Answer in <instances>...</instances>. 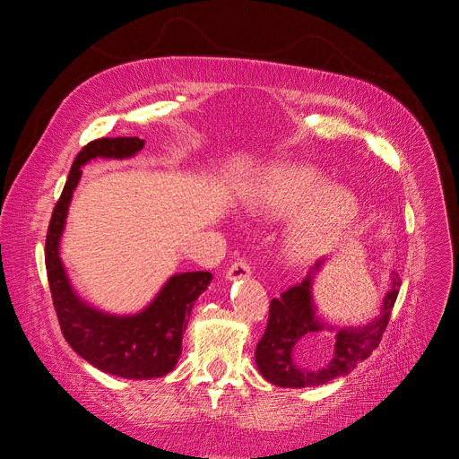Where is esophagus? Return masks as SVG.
<instances>
[{
  "label": "esophagus",
  "mask_w": 459,
  "mask_h": 459,
  "mask_svg": "<svg viewBox=\"0 0 459 459\" xmlns=\"http://www.w3.org/2000/svg\"><path fill=\"white\" fill-rule=\"evenodd\" d=\"M251 273H253L251 266H248V264H247L245 260H239V262H235L233 266L226 272V280H228V281L248 280V277H251Z\"/></svg>",
  "instance_id": "obj_1"
}]
</instances>
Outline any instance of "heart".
Segmentation results:
<instances>
[{
    "label": "heart",
    "mask_w": 459,
    "mask_h": 459,
    "mask_svg": "<svg viewBox=\"0 0 459 459\" xmlns=\"http://www.w3.org/2000/svg\"><path fill=\"white\" fill-rule=\"evenodd\" d=\"M245 206L248 212L285 218L296 212L285 233V251L295 260L322 256L344 241L362 214L349 186L327 182L312 164L280 162L260 176Z\"/></svg>",
    "instance_id": "heart-1"
}]
</instances>
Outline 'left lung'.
<instances>
[{"label": "left lung", "instance_id": "left-lung-1", "mask_svg": "<svg viewBox=\"0 0 459 459\" xmlns=\"http://www.w3.org/2000/svg\"><path fill=\"white\" fill-rule=\"evenodd\" d=\"M327 262L329 258H319L300 283L283 290L270 304L268 327L256 346L255 362L262 377L275 386H319L344 377L377 349L385 333L400 290L398 273L391 272V287L383 299L381 316L373 317L366 325H331L317 314L314 300L316 277L322 273ZM325 330L336 337L332 356L319 367H300L296 354L315 350Z\"/></svg>", "mask_w": 459, "mask_h": 459}]
</instances>
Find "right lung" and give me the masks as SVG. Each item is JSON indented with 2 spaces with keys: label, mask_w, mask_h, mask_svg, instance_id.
<instances>
[{
  "label": "right lung",
  "mask_w": 459,
  "mask_h": 459,
  "mask_svg": "<svg viewBox=\"0 0 459 459\" xmlns=\"http://www.w3.org/2000/svg\"><path fill=\"white\" fill-rule=\"evenodd\" d=\"M143 145L140 137H101L82 149L55 204L46 239V270L63 337L93 368L134 381L162 377L176 368L187 319L199 295L211 285L212 273H174L142 310L113 314L80 297L63 264L61 241L82 166L95 159H132Z\"/></svg>",
  "instance_id": "1"
}]
</instances>
